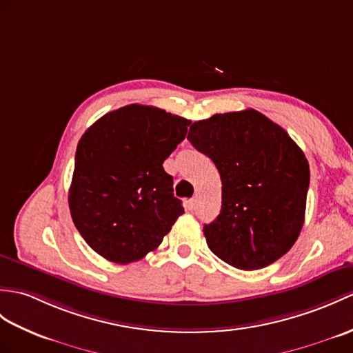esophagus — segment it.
I'll list each match as a JSON object with an SVG mask.
<instances>
[{
    "mask_svg": "<svg viewBox=\"0 0 353 353\" xmlns=\"http://www.w3.org/2000/svg\"><path fill=\"white\" fill-rule=\"evenodd\" d=\"M195 206H196V200L195 199H191L190 201H188V209H190V210H194Z\"/></svg>",
    "mask_w": 353,
    "mask_h": 353,
    "instance_id": "1",
    "label": "esophagus"
}]
</instances>
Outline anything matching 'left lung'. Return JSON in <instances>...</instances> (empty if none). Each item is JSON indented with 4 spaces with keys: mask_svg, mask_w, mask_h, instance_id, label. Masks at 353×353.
Instances as JSON below:
<instances>
[{
    "mask_svg": "<svg viewBox=\"0 0 353 353\" xmlns=\"http://www.w3.org/2000/svg\"><path fill=\"white\" fill-rule=\"evenodd\" d=\"M188 139L214 161L223 182L221 214L203 228L209 250L242 270L283 257L304 225L310 185L304 152L251 108L195 121Z\"/></svg>",
    "mask_w": 353,
    "mask_h": 353,
    "instance_id": "8db88e82",
    "label": "left lung"
}]
</instances>
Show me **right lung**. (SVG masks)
<instances>
[{
  "label": "right lung",
  "instance_id": "obj_1",
  "mask_svg": "<svg viewBox=\"0 0 353 353\" xmlns=\"http://www.w3.org/2000/svg\"><path fill=\"white\" fill-rule=\"evenodd\" d=\"M190 125L161 108L132 103L105 114L81 137L69 209L99 256L119 265L141 260L183 214L162 163Z\"/></svg>",
  "mask_w": 353,
  "mask_h": 353
}]
</instances>
